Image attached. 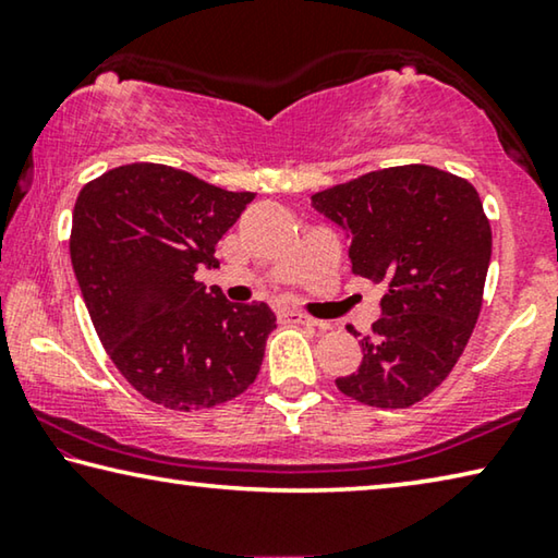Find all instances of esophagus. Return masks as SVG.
Segmentation results:
<instances>
[{"mask_svg":"<svg viewBox=\"0 0 558 558\" xmlns=\"http://www.w3.org/2000/svg\"><path fill=\"white\" fill-rule=\"evenodd\" d=\"M278 315L288 323H301V326H318V320L311 318V315H305L301 311H290V307H286V311H278Z\"/></svg>","mask_w":558,"mask_h":558,"instance_id":"esophagus-1","label":"esophagus"}]
</instances>
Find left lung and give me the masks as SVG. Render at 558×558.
I'll return each mask as SVG.
<instances>
[{"label": "left lung", "instance_id": "left-lung-1", "mask_svg": "<svg viewBox=\"0 0 558 558\" xmlns=\"http://www.w3.org/2000/svg\"><path fill=\"white\" fill-rule=\"evenodd\" d=\"M311 205L345 232L355 276L388 288L359 371L336 386L365 405L409 409L444 384L478 320L492 263L481 197L451 172L403 165L315 193Z\"/></svg>", "mask_w": 558, "mask_h": 558}]
</instances>
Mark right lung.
<instances>
[{
    "label": "right lung",
    "mask_w": 558,
    "mask_h": 558,
    "mask_svg": "<svg viewBox=\"0 0 558 558\" xmlns=\"http://www.w3.org/2000/svg\"><path fill=\"white\" fill-rule=\"evenodd\" d=\"M255 193H228L155 162L87 182L72 213L70 257L107 355L147 401L213 409L260 371L276 313L205 290L215 245Z\"/></svg>",
    "instance_id": "add662e5"
}]
</instances>
